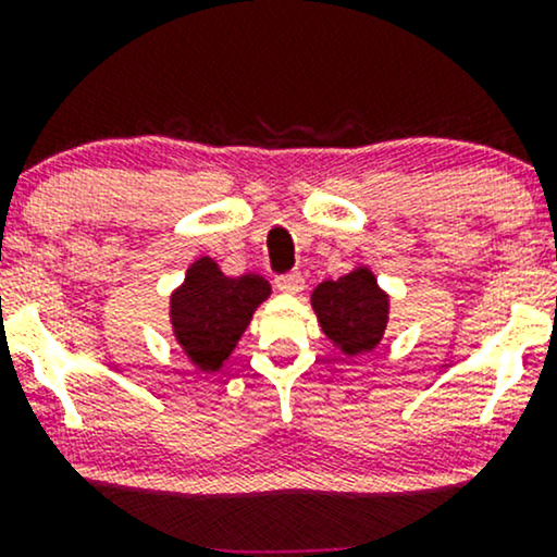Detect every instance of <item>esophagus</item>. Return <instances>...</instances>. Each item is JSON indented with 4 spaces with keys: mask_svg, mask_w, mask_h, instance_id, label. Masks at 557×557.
Segmentation results:
<instances>
[{
    "mask_svg": "<svg viewBox=\"0 0 557 557\" xmlns=\"http://www.w3.org/2000/svg\"><path fill=\"white\" fill-rule=\"evenodd\" d=\"M274 287H277L280 293H287V296H296V293L304 290V277H300L298 272L280 274V277H274Z\"/></svg>",
    "mask_w": 557,
    "mask_h": 557,
    "instance_id": "obj_1",
    "label": "esophagus"
}]
</instances>
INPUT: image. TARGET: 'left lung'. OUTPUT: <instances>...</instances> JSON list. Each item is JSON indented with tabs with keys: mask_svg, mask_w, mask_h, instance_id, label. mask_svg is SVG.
I'll use <instances>...</instances> for the list:
<instances>
[{
	"mask_svg": "<svg viewBox=\"0 0 557 557\" xmlns=\"http://www.w3.org/2000/svg\"><path fill=\"white\" fill-rule=\"evenodd\" d=\"M311 309L324 335L345 356H359L376 348L385 335L389 298L369 267H356L343 277L319 283L311 293Z\"/></svg>",
	"mask_w": 557,
	"mask_h": 557,
	"instance_id": "obj_1",
	"label": "left lung"
}]
</instances>
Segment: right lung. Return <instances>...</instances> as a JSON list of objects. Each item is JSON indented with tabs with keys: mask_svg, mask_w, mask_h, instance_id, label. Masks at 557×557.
<instances>
[{
	"mask_svg": "<svg viewBox=\"0 0 557 557\" xmlns=\"http://www.w3.org/2000/svg\"><path fill=\"white\" fill-rule=\"evenodd\" d=\"M272 287L259 274L227 277L214 259L201 257L170 296L175 341L201 372H220L261 300Z\"/></svg>",
	"mask_w": 557,
	"mask_h": 557,
	"instance_id": "right-lung-1",
	"label": "right lung"
}]
</instances>
